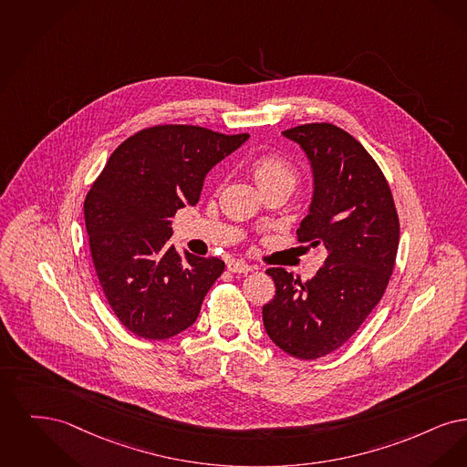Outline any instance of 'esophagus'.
Wrapping results in <instances>:
<instances>
[{"label":"esophagus","mask_w":467,"mask_h":467,"mask_svg":"<svg viewBox=\"0 0 467 467\" xmlns=\"http://www.w3.org/2000/svg\"><path fill=\"white\" fill-rule=\"evenodd\" d=\"M228 270L234 272V274H249V272L254 270V266L244 264V262H239V260H232V262L228 264Z\"/></svg>","instance_id":"1"}]
</instances>
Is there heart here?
I'll return each mask as SVG.
<instances>
[{
  "label": "heart",
  "instance_id": "heart-1",
  "mask_svg": "<svg viewBox=\"0 0 467 467\" xmlns=\"http://www.w3.org/2000/svg\"><path fill=\"white\" fill-rule=\"evenodd\" d=\"M249 167L260 188H268L281 182L295 186L298 182V171L295 163L277 151L258 153L256 157H253Z\"/></svg>",
  "mask_w": 467,
  "mask_h": 467
}]
</instances>
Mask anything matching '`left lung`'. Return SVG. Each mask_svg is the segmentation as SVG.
<instances>
[{"mask_svg": "<svg viewBox=\"0 0 467 467\" xmlns=\"http://www.w3.org/2000/svg\"><path fill=\"white\" fill-rule=\"evenodd\" d=\"M314 167V201L296 243L325 245V265L302 283L274 266L275 295L264 305L270 340L298 359H319L359 329L386 293L400 218L386 176L365 146L333 123L285 130Z\"/></svg>", "mask_w": 467, "mask_h": 467, "instance_id": "obj_1", "label": "left lung"}]
</instances>
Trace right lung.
<instances>
[{
	"mask_svg": "<svg viewBox=\"0 0 467 467\" xmlns=\"http://www.w3.org/2000/svg\"><path fill=\"white\" fill-rule=\"evenodd\" d=\"M247 138L151 125L127 138L92 182L83 203L92 264L111 310L134 335L165 340L195 323L224 264L180 254L169 244V218L199 202L205 174Z\"/></svg>",
	"mask_w": 467,
	"mask_h": 467,
	"instance_id": "1",
	"label": "right lung"
}]
</instances>
